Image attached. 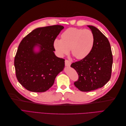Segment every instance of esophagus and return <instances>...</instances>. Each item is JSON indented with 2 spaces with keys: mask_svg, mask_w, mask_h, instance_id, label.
<instances>
[{
  "mask_svg": "<svg viewBox=\"0 0 126 126\" xmlns=\"http://www.w3.org/2000/svg\"><path fill=\"white\" fill-rule=\"evenodd\" d=\"M65 65L66 66H68V67H69V66H70V64H71V62H70L69 60H65Z\"/></svg>",
  "mask_w": 126,
  "mask_h": 126,
  "instance_id": "1",
  "label": "esophagus"
}]
</instances>
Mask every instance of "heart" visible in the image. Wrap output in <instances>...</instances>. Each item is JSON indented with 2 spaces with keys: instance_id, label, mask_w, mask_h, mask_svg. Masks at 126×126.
Listing matches in <instances>:
<instances>
[{
  "instance_id": "obj_1",
  "label": "heart",
  "mask_w": 126,
  "mask_h": 126,
  "mask_svg": "<svg viewBox=\"0 0 126 126\" xmlns=\"http://www.w3.org/2000/svg\"><path fill=\"white\" fill-rule=\"evenodd\" d=\"M94 35L89 29L69 28L61 35V39H56L54 46L61 57L70 51L77 59H82L88 55L94 47Z\"/></svg>"
}]
</instances>
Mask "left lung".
<instances>
[{
    "mask_svg": "<svg viewBox=\"0 0 126 126\" xmlns=\"http://www.w3.org/2000/svg\"><path fill=\"white\" fill-rule=\"evenodd\" d=\"M88 27L94 35L93 49L86 58L71 64L79 76L74 85L81 91L94 90L106 85L111 78L113 63L107 38L95 27Z\"/></svg>",
    "mask_w": 126,
    "mask_h": 126,
    "instance_id": "left-lung-1",
    "label": "left lung"
}]
</instances>
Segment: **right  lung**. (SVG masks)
I'll use <instances>...</instances> for the list:
<instances>
[{
  "label": "right lung",
  "instance_id": "right-lung-1",
  "mask_svg": "<svg viewBox=\"0 0 126 126\" xmlns=\"http://www.w3.org/2000/svg\"><path fill=\"white\" fill-rule=\"evenodd\" d=\"M63 28L61 25L37 28L20 42L14 65L18 81L27 90L45 92L53 85L57 75L63 71L64 59L55 55L54 41ZM36 45L41 48L39 53L33 51Z\"/></svg>",
  "mask_w": 126,
  "mask_h": 126
}]
</instances>
